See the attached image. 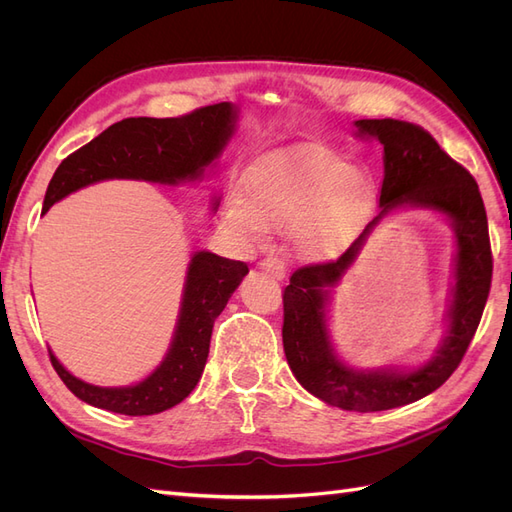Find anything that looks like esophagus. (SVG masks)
Listing matches in <instances>:
<instances>
[{
	"instance_id": "34e87169",
	"label": "esophagus",
	"mask_w": 512,
	"mask_h": 512,
	"mask_svg": "<svg viewBox=\"0 0 512 512\" xmlns=\"http://www.w3.org/2000/svg\"><path fill=\"white\" fill-rule=\"evenodd\" d=\"M258 267L262 271H267L269 275L277 277V280H284L286 277V262L282 258H265L258 262Z\"/></svg>"
}]
</instances>
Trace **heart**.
Returning a JSON list of instances; mask_svg holds the SVG:
<instances>
[{"label": "heart", "instance_id": "heart-1", "mask_svg": "<svg viewBox=\"0 0 512 512\" xmlns=\"http://www.w3.org/2000/svg\"><path fill=\"white\" fill-rule=\"evenodd\" d=\"M374 183L361 168L316 156L286 153L258 162L243 179V200L230 198L224 224L241 239L290 230L305 258L335 252L369 209Z\"/></svg>", "mask_w": 512, "mask_h": 512}]
</instances>
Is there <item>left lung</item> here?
<instances>
[{"instance_id": "left-lung-1", "label": "left lung", "mask_w": 512, "mask_h": 512, "mask_svg": "<svg viewBox=\"0 0 512 512\" xmlns=\"http://www.w3.org/2000/svg\"><path fill=\"white\" fill-rule=\"evenodd\" d=\"M354 126L361 138H374L384 147L382 211L337 260L307 265L290 275L284 288L282 339L288 365L305 391L342 410L380 412L412 404L451 378L483 316L493 258L478 185L466 168L440 149L436 138L399 119H359ZM406 204L444 212L454 222L458 262L449 333L437 356L418 370L356 372L336 359L328 342V294L373 226L386 212Z\"/></svg>"}]
</instances>
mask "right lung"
<instances>
[{
	"instance_id": "1",
	"label": "right lung",
	"mask_w": 512,
	"mask_h": 512,
	"mask_svg": "<svg viewBox=\"0 0 512 512\" xmlns=\"http://www.w3.org/2000/svg\"><path fill=\"white\" fill-rule=\"evenodd\" d=\"M235 119L237 108L220 102L181 117L117 121L57 166L42 213L64 196L104 179H141L168 185L198 179L226 147L235 132ZM247 271L250 269L241 260L211 252L192 256L173 344L160 367L143 382L119 389L87 384L66 371L49 350L57 376L85 404L108 412L147 416L181 404L203 376L213 322Z\"/></svg>"
}]
</instances>
